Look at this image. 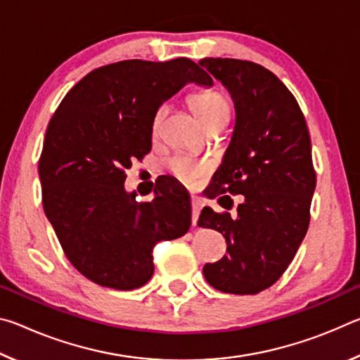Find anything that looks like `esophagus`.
<instances>
[{
    "instance_id": "34e87169",
    "label": "esophagus",
    "mask_w": 360,
    "mask_h": 360,
    "mask_svg": "<svg viewBox=\"0 0 360 360\" xmlns=\"http://www.w3.org/2000/svg\"><path fill=\"white\" fill-rule=\"evenodd\" d=\"M200 211H202V202H200V198L192 197V224L193 225H197Z\"/></svg>"
}]
</instances>
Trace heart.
Segmentation results:
<instances>
[{
	"mask_svg": "<svg viewBox=\"0 0 360 360\" xmlns=\"http://www.w3.org/2000/svg\"><path fill=\"white\" fill-rule=\"evenodd\" d=\"M187 103L191 106L195 117L200 120L205 129H210L211 125L219 124V122H227L230 114V103L222 92L219 90H203V92H193L187 96ZM168 109L163 105L155 111L154 117H152L150 131L152 136H158L162 131L163 120L167 117ZM169 168H172L173 174L176 178L181 179L182 182H191L197 181L200 176L206 173V163L195 160V158L178 155L169 162Z\"/></svg>",
	"mask_w": 360,
	"mask_h": 360,
	"instance_id": "b5f03b06",
	"label": "heart"
}]
</instances>
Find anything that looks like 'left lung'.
<instances>
[{"label":"left lung","instance_id":"obj_1","mask_svg":"<svg viewBox=\"0 0 360 360\" xmlns=\"http://www.w3.org/2000/svg\"><path fill=\"white\" fill-rule=\"evenodd\" d=\"M198 65L229 90L236 114L208 197H245L236 217L208 206L200 214V227L221 231L227 241V255L206 264L203 275L225 294H259L288 270L307 235L316 187L311 139L295 96L271 71L236 58Z\"/></svg>","mask_w":360,"mask_h":360}]
</instances>
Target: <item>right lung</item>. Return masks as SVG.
Returning a JSON list of instances; mask_svg holds the SVG:
<instances>
[{"label":"right lung","mask_w":360,"mask_h":360,"mask_svg":"<svg viewBox=\"0 0 360 360\" xmlns=\"http://www.w3.org/2000/svg\"><path fill=\"white\" fill-rule=\"evenodd\" d=\"M188 82L212 79L188 58L111 63L84 76L49 122L42 206L72 266L103 288H141L157 243L191 229V197L174 182L146 203L124 187L125 169L150 152L155 111Z\"/></svg>","instance_id":"right-lung-1"}]
</instances>
